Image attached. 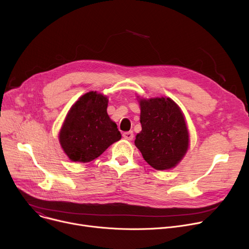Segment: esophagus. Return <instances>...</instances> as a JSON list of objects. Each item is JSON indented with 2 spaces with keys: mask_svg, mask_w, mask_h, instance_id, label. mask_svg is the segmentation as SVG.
<instances>
[{
  "mask_svg": "<svg viewBox=\"0 0 249 249\" xmlns=\"http://www.w3.org/2000/svg\"><path fill=\"white\" fill-rule=\"evenodd\" d=\"M123 137H124V139H126V140H132L133 139V137H134V134H133V132L132 131H129V132H124L123 133Z\"/></svg>",
  "mask_w": 249,
  "mask_h": 249,
  "instance_id": "34e87169",
  "label": "esophagus"
}]
</instances>
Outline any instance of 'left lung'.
I'll return each instance as SVG.
<instances>
[{"label":"left lung","mask_w":249,"mask_h":249,"mask_svg":"<svg viewBox=\"0 0 249 249\" xmlns=\"http://www.w3.org/2000/svg\"><path fill=\"white\" fill-rule=\"evenodd\" d=\"M140 123L135 145L156 170L175 167L186 154L189 133L183 113L170 98L140 99Z\"/></svg>","instance_id":"left-lung-1"}]
</instances>
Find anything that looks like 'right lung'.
<instances>
[{"mask_svg": "<svg viewBox=\"0 0 249 249\" xmlns=\"http://www.w3.org/2000/svg\"><path fill=\"white\" fill-rule=\"evenodd\" d=\"M108 99L97 92L79 98L71 107L59 133L64 152L74 162H90L121 139L117 125L107 114Z\"/></svg>", "mask_w": 249, "mask_h": 249, "instance_id": "add662e5", "label": "right lung"}]
</instances>
